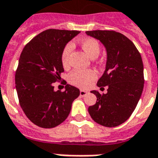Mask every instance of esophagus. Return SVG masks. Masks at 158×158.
I'll use <instances>...</instances> for the list:
<instances>
[{
    "mask_svg": "<svg viewBox=\"0 0 158 158\" xmlns=\"http://www.w3.org/2000/svg\"><path fill=\"white\" fill-rule=\"evenodd\" d=\"M87 93H88V92H87V91H85V90H81V91H80V95L81 96V97H84V96H86Z\"/></svg>",
    "mask_w": 158,
    "mask_h": 158,
    "instance_id": "34e87169",
    "label": "esophagus"
}]
</instances>
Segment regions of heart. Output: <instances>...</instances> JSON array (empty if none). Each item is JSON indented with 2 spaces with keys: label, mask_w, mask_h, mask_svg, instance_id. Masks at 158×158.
Segmentation results:
<instances>
[{
  "label": "heart",
  "mask_w": 158,
  "mask_h": 158,
  "mask_svg": "<svg viewBox=\"0 0 158 158\" xmlns=\"http://www.w3.org/2000/svg\"><path fill=\"white\" fill-rule=\"evenodd\" d=\"M80 45L82 50L89 57L97 58L100 53V45L94 38H86L81 41ZM72 51V44H67L61 54V63L64 66L68 64L69 56ZM97 77V74L92 70H75L69 75L71 83L81 88L88 87Z\"/></svg>",
  "instance_id": "1"
}]
</instances>
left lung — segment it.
<instances>
[{
  "label": "left lung",
  "mask_w": 158,
  "mask_h": 158,
  "mask_svg": "<svg viewBox=\"0 0 158 158\" xmlns=\"http://www.w3.org/2000/svg\"><path fill=\"white\" fill-rule=\"evenodd\" d=\"M86 35L106 48V62L97 86H108L106 94L96 95L97 102L89 114L98 124L114 127L125 123L136 108L144 86L143 64L137 47L127 36L114 31H90Z\"/></svg>",
  "instance_id": "obj_1"
}]
</instances>
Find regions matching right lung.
<instances>
[{
  "label": "right lung",
  "mask_w": 158,
  "mask_h": 158,
  "mask_svg": "<svg viewBox=\"0 0 158 158\" xmlns=\"http://www.w3.org/2000/svg\"><path fill=\"white\" fill-rule=\"evenodd\" d=\"M78 31L49 29L26 45L16 70V89L21 108L28 119L43 128L60 125L68 117L80 90L66 84L55 92L53 83L64 72L61 54Z\"/></svg>",
  "instance_id": "obj_1"
}]
</instances>
